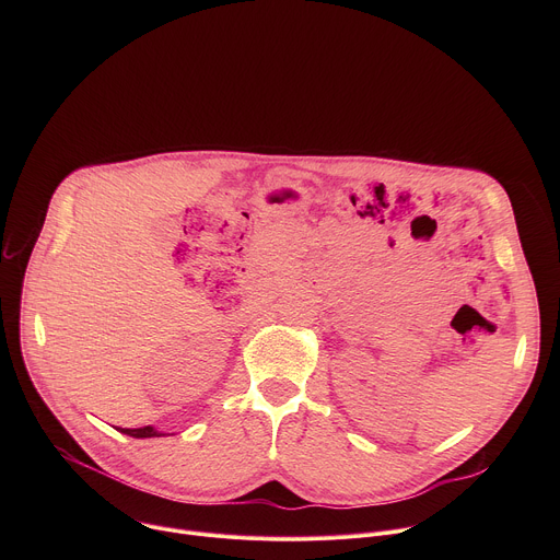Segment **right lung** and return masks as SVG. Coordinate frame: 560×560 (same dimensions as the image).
Listing matches in <instances>:
<instances>
[{
	"instance_id": "obj_1",
	"label": "right lung",
	"mask_w": 560,
	"mask_h": 560,
	"mask_svg": "<svg viewBox=\"0 0 560 560\" xmlns=\"http://www.w3.org/2000/svg\"><path fill=\"white\" fill-rule=\"evenodd\" d=\"M119 432L128 434V436H135V439H152V436H166L164 432L154 430L152 425H145V428H137V430H128V428H117Z\"/></svg>"
}]
</instances>
